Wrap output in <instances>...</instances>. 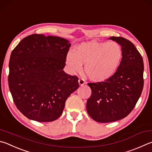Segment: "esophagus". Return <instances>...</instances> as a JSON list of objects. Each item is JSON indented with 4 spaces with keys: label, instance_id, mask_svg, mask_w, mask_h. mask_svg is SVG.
<instances>
[{
    "label": "esophagus",
    "instance_id": "34e87169",
    "mask_svg": "<svg viewBox=\"0 0 152 152\" xmlns=\"http://www.w3.org/2000/svg\"><path fill=\"white\" fill-rule=\"evenodd\" d=\"M78 83L80 86H84V84H86V82L83 78H80L78 80Z\"/></svg>",
    "mask_w": 152,
    "mask_h": 152
}]
</instances>
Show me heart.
<instances>
[{
	"instance_id": "heart-1",
	"label": "heart",
	"mask_w": 152,
	"mask_h": 152,
	"mask_svg": "<svg viewBox=\"0 0 152 152\" xmlns=\"http://www.w3.org/2000/svg\"><path fill=\"white\" fill-rule=\"evenodd\" d=\"M123 56V49L117 42L90 41L77 46L74 52H69L66 63L72 73L80 72L82 64H86L84 72L88 78L93 82H100L114 75Z\"/></svg>"
}]
</instances>
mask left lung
Returning <instances> with one entry per match:
<instances>
[{
    "label": "left lung",
    "instance_id": "left-lung-1",
    "mask_svg": "<svg viewBox=\"0 0 152 152\" xmlns=\"http://www.w3.org/2000/svg\"><path fill=\"white\" fill-rule=\"evenodd\" d=\"M119 43L124 56L116 72L104 82L88 83L92 90L88 99V114L98 122H115L126 117L134 108L143 87L142 56L130 41L110 37Z\"/></svg>",
    "mask_w": 152,
    "mask_h": 152
}]
</instances>
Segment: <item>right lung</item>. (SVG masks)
Here are the masks:
<instances>
[{
    "mask_svg": "<svg viewBox=\"0 0 152 152\" xmlns=\"http://www.w3.org/2000/svg\"><path fill=\"white\" fill-rule=\"evenodd\" d=\"M70 46L64 38L33 34L12 51L9 89L16 107L28 119L56 120L68 96L78 88V77L63 70Z\"/></svg>",
    "mask_w": 152,
    "mask_h": 152,
    "instance_id": "1",
    "label": "right lung"
}]
</instances>
